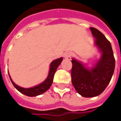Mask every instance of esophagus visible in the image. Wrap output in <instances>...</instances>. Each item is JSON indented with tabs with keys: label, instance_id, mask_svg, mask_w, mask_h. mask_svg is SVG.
Masks as SVG:
<instances>
[{
	"label": "esophagus",
	"instance_id": "1",
	"mask_svg": "<svg viewBox=\"0 0 121 121\" xmlns=\"http://www.w3.org/2000/svg\"><path fill=\"white\" fill-rule=\"evenodd\" d=\"M64 56V57H65L66 59H67V60H70L71 57H72V53H71L70 52L68 51V52L65 53Z\"/></svg>",
	"mask_w": 121,
	"mask_h": 121
}]
</instances>
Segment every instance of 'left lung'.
Instances as JSON below:
<instances>
[{"label": "left lung", "mask_w": 121, "mask_h": 121, "mask_svg": "<svg viewBox=\"0 0 121 121\" xmlns=\"http://www.w3.org/2000/svg\"><path fill=\"white\" fill-rule=\"evenodd\" d=\"M95 39V45L102 52V57L95 66L88 70L81 63L72 59L71 78L76 91L85 97L97 96L107 87L113 75L115 59L112 46L104 34L95 28H90Z\"/></svg>", "instance_id": "8db88e82"}]
</instances>
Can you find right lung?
I'll return each mask as SVG.
<instances>
[{"label": "right lung", "instance_id": "1", "mask_svg": "<svg viewBox=\"0 0 121 121\" xmlns=\"http://www.w3.org/2000/svg\"><path fill=\"white\" fill-rule=\"evenodd\" d=\"M62 60H63L62 57H60V58L57 59L51 62L50 66V70H49L48 77L46 78V80L43 83L40 84L36 87L28 88V89L22 88V87H19L17 85H15L13 82V81L11 80V78H10V79L11 81V82L13 85V86L15 87L19 91L21 92L24 95H26L27 96H30V97H33V96H36V95H40V94L45 93V91H47L50 88L51 85H52L53 81V77H54L55 71L57 70V67L60 66Z\"/></svg>", "mask_w": 121, "mask_h": 121}]
</instances>
